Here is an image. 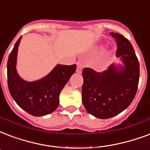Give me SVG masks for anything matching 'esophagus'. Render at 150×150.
Instances as JSON below:
<instances>
[{
	"mask_svg": "<svg viewBox=\"0 0 150 150\" xmlns=\"http://www.w3.org/2000/svg\"><path fill=\"white\" fill-rule=\"evenodd\" d=\"M83 63L78 62L77 63V68H76V72L77 73H81L82 72V70H83Z\"/></svg>",
	"mask_w": 150,
	"mask_h": 150,
	"instance_id": "1",
	"label": "esophagus"
}]
</instances>
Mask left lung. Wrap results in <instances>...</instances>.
<instances>
[{"instance_id":"left-lung-1","label":"left lung","mask_w":150,"mask_h":150,"mask_svg":"<svg viewBox=\"0 0 150 150\" xmlns=\"http://www.w3.org/2000/svg\"><path fill=\"white\" fill-rule=\"evenodd\" d=\"M117 45L116 57L123 66L113 64L102 72L83 70L82 101L88 112L99 119H108L127 108L135 97L139 81V62L131 42L118 33H110Z\"/></svg>"}]
</instances>
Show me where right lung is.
<instances>
[{
  "label": "right lung",
  "instance_id": "add662e5",
  "mask_svg": "<svg viewBox=\"0 0 150 150\" xmlns=\"http://www.w3.org/2000/svg\"><path fill=\"white\" fill-rule=\"evenodd\" d=\"M18 39L9 54L7 76L9 92L17 105L34 116H42L54 112L59 105V95L76 69V64L57 65L45 77L34 82H26L16 69Z\"/></svg>",
  "mask_w": 150,
  "mask_h": 150
}]
</instances>
